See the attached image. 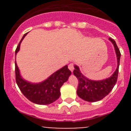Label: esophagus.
Here are the masks:
<instances>
[{
	"instance_id": "34e87169",
	"label": "esophagus",
	"mask_w": 131,
	"mask_h": 131,
	"mask_svg": "<svg viewBox=\"0 0 131 131\" xmlns=\"http://www.w3.org/2000/svg\"><path fill=\"white\" fill-rule=\"evenodd\" d=\"M68 68H69V70L71 71V72L73 71L74 70V64L70 63L68 65Z\"/></svg>"
}]
</instances>
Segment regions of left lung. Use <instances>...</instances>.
Returning a JSON list of instances; mask_svg holds the SVG:
<instances>
[{
	"label": "left lung",
	"instance_id": "obj_1",
	"mask_svg": "<svg viewBox=\"0 0 131 131\" xmlns=\"http://www.w3.org/2000/svg\"><path fill=\"white\" fill-rule=\"evenodd\" d=\"M109 40L112 42L115 47L118 62L116 70L112 76L101 81L91 80L84 76L81 73L79 67L74 65L75 70L73 71V74L79 81L77 94L81 99L87 102H97L103 99L112 91L116 83L121 53L115 40L112 38H109Z\"/></svg>",
	"mask_w": 131,
	"mask_h": 131
}]
</instances>
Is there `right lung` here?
Returning a JSON list of instances; mask_svg holds the SVG:
<instances>
[{
	"mask_svg": "<svg viewBox=\"0 0 131 131\" xmlns=\"http://www.w3.org/2000/svg\"><path fill=\"white\" fill-rule=\"evenodd\" d=\"M27 33L22 37L16 47L15 54L19 50L21 42ZM71 74L68 65L61 68L53 73L47 79L39 83H31L21 76L19 70L15 61V78L18 86L23 94L28 100L36 104L49 105L53 103L60 96L61 87L67 81Z\"/></svg>",
	"mask_w": 131,
	"mask_h": 131,
	"instance_id": "1",
	"label": "right lung"
}]
</instances>
